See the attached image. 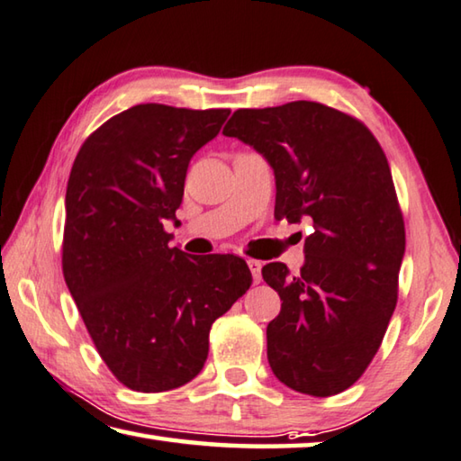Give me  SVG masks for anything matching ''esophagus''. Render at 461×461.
<instances>
[{
    "label": "esophagus",
    "instance_id": "esophagus-1",
    "mask_svg": "<svg viewBox=\"0 0 461 461\" xmlns=\"http://www.w3.org/2000/svg\"><path fill=\"white\" fill-rule=\"evenodd\" d=\"M247 265H249V269H251V273H253V281H255V284H259V281H261V267H263V263L257 261V259H249Z\"/></svg>",
    "mask_w": 461,
    "mask_h": 461
}]
</instances>
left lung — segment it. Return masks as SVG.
I'll list each match as a JSON object with an SVG mask.
<instances>
[{"label":"left lung","mask_w":461,"mask_h":461,"mask_svg":"<svg viewBox=\"0 0 461 461\" xmlns=\"http://www.w3.org/2000/svg\"><path fill=\"white\" fill-rule=\"evenodd\" d=\"M222 133L271 164L277 221L313 222L300 276L263 267L281 297L267 358L289 389L332 397L373 362L397 305L405 221L389 161L360 119L316 101L237 109Z\"/></svg>","instance_id":"obj_1"}]
</instances>
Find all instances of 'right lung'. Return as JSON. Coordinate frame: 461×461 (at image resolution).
<instances>
[{"label": "right lung", "mask_w": 461, "mask_h": 461, "mask_svg": "<svg viewBox=\"0 0 461 461\" xmlns=\"http://www.w3.org/2000/svg\"><path fill=\"white\" fill-rule=\"evenodd\" d=\"M229 113L135 104L95 129L72 164L64 281L96 352L131 391L190 383L214 320L253 284L245 259L188 257L164 229L182 204L192 156Z\"/></svg>", "instance_id": "1"}]
</instances>
